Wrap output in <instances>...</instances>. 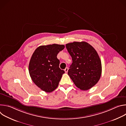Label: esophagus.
I'll list each match as a JSON object with an SVG mask.
<instances>
[{"instance_id":"1","label":"esophagus","mask_w":126,"mask_h":126,"mask_svg":"<svg viewBox=\"0 0 126 126\" xmlns=\"http://www.w3.org/2000/svg\"><path fill=\"white\" fill-rule=\"evenodd\" d=\"M64 71L65 72V73H67L68 72V68L66 67L65 69H64Z\"/></svg>"}]
</instances>
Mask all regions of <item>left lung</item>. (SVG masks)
<instances>
[{
	"instance_id": "left-lung-1",
	"label": "left lung",
	"mask_w": 126,
	"mask_h": 126,
	"mask_svg": "<svg viewBox=\"0 0 126 126\" xmlns=\"http://www.w3.org/2000/svg\"><path fill=\"white\" fill-rule=\"evenodd\" d=\"M66 47L72 59L68 75L82 90L91 88L98 83L102 73L101 61L97 51L84 41L68 43Z\"/></svg>"
}]
</instances>
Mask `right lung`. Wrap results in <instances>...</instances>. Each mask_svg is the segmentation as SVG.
Returning a JSON list of instances; mask_svg holds the SVG:
<instances>
[{
  "label": "right lung",
  "instance_id": "1",
  "mask_svg": "<svg viewBox=\"0 0 126 126\" xmlns=\"http://www.w3.org/2000/svg\"><path fill=\"white\" fill-rule=\"evenodd\" d=\"M64 45L53 44L40 46L36 49L29 64V72L33 82L42 90L50 93L58 87L65 73L59 67L58 53Z\"/></svg>",
  "mask_w": 126,
  "mask_h": 126
}]
</instances>
